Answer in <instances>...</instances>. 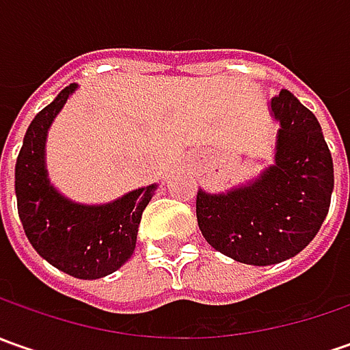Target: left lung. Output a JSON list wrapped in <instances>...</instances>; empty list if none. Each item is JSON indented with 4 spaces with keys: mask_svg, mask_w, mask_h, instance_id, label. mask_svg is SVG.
<instances>
[{
    "mask_svg": "<svg viewBox=\"0 0 350 350\" xmlns=\"http://www.w3.org/2000/svg\"><path fill=\"white\" fill-rule=\"evenodd\" d=\"M275 163L226 193L198 189V228L216 251L267 267L298 255L329 212L333 159L321 126L290 91L271 101Z\"/></svg>",
    "mask_w": 350,
    "mask_h": 350,
    "instance_id": "8db88e82",
    "label": "left lung"
}]
</instances>
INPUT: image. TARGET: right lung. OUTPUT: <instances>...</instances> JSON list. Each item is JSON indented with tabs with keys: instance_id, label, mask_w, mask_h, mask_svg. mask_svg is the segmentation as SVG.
I'll use <instances>...</instances> for the list:
<instances>
[{
	"instance_id": "right-lung-1",
	"label": "right lung",
	"mask_w": 350,
	"mask_h": 350,
	"mask_svg": "<svg viewBox=\"0 0 350 350\" xmlns=\"http://www.w3.org/2000/svg\"><path fill=\"white\" fill-rule=\"evenodd\" d=\"M72 83L34 116L15 163V195L23 230L34 251L66 275L95 280L118 271L136 249L142 212L157 185L134 189L105 204H81L50 183L46 138Z\"/></svg>"
}]
</instances>
